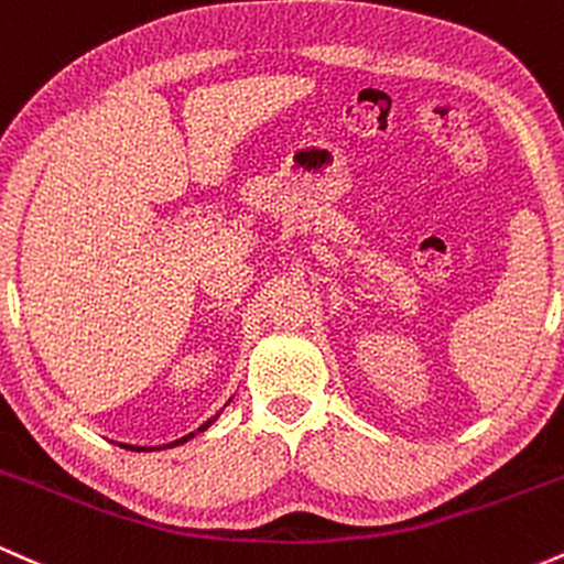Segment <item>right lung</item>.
<instances>
[{"label":"right lung","mask_w":564,"mask_h":564,"mask_svg":"<svg viewBox=\"0 0 564 564\" xmlns=\"http://www.w3.org/2000/svg\"><path fill=\"white\" fill-rule=\"evenodd\" d=\"M230 400H232V398H230ZM230 400H228V403H230ZM228 403H225V405H228ZM219 413H223V411H219ZM219 413H215V416H212L209 422H204V424H200L196 432H191V435H185V437H180V440H172V443H166V445H127V443H119V445H121V448H127V451H145V453H148V451H164V448H174V445H183V443H187V440H193V437H196V435H200V432H206V430H209V426L215 424L217 419H219Z\"/></svg>","instance_id":"1"}]
</instances>
